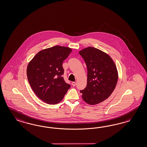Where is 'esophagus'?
<instances>
[{
    "mask_svg": "<svg viewBox=\"0 0 147 147\" xmlns=\"http://www.w3.org/2000/svg\"><path fill=\"white\" fill-rule=\"evenodd\" d=\"M72 85L73 86H75L76 85V83L75 82H72Z\"/></svg>",
    "mask_w": 147,
    "mask_h": 147,
    "instance_id": "34e87169",
    "label": "esophagus"
}]
</instances>
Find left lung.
Wrapping results in <instances>:
<instances>
[{
  "mask_svg": "<svg viewBox=\"0 0 147 147\" xmlns=\"http://www.w3.org/2000/svg\"><path fill=\"white\" fill-rule=\"evenodd\" d=\"M86 64V87L80 90L83 100L90 105L100 103L112 94L117 85L118 74L111 57L93 47L79 51Z\"/></svg>",
  "mask_w": 147,
  "mask_h": 147,
  "instance_id": "8db88e82",
  "label": "left lung"
}]
</instances>
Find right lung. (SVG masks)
<instances>
[{"instance_id": "right-lung-1", "label": "right lung", "mask_w": 147, "mask_h": 147, "mask_svg": "<svg viewBox=\"0 0 147 147\" xmlns=\"http://www.w3.org/2000/svg\"><path fill=\"white\" fill-rule=\"evenodd\" d=\"M71 51L69 47L55 46L39 52L28 65L26 75L30 86L38 98L47 104L61 101L70 87L62 77V63Z\"/></svg>"}]
</instances>
